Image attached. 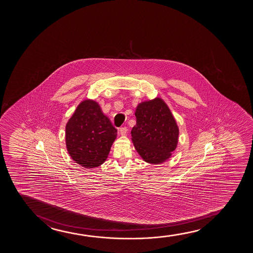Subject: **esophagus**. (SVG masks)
Returning a JSON list of instances; mask_svg holds the SVG:
<instances>
[{
    "label": "esophagus",
    "mask_w": 253,
    "mask_h": 253,
    "mask_svg": "<svg viewBox=\"0 0 253 253\" xmlns=\"http://www.w3.org/2000/svg\"><path fill=\"white\" fill-rule=\"evenodd\" d=\"M127 131H128L127 127H122V128H120V129H119V132H120V135H126Z\"/></svg>",
    "instance_id": "34e87169"
}]
</instances>
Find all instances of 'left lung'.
I'll return each instance as SVG.
<instances>
[{
    "label": "left lung",
    "instance_id": "obj_1",
    "mask_svg": "<svg viewBox=\"0 0 253 253\" xmlns=\"http://www.w3.org/2000/svg\"><path fill=\"white\" fill-rule=\"evenodd\" d=\"M132 142L144 162L163 163L176 149L179 128L166 103L160 97L142 102L135 109Z\"/></svg>",
    "mask_w": 253,
    "mask_h": 253
}]
</instances>
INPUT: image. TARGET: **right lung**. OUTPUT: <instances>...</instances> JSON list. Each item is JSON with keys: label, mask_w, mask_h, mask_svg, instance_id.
<instances>
[{"label": "right lung", "mask_w": 253, "mask_h": 253, "mask_svg": "<svg viewBox=\"0 0 253 253\" xmlns=\"http://www.w3.org/2000/svg\"><path fill=\"white\" fill-rule=\"evenodd\" d=\"M118 130L96 101L80 103L66 125V149L75 163L85 169L106 161Z\"/></svg>", "instance_id": "add662e5"}]
</instances>
